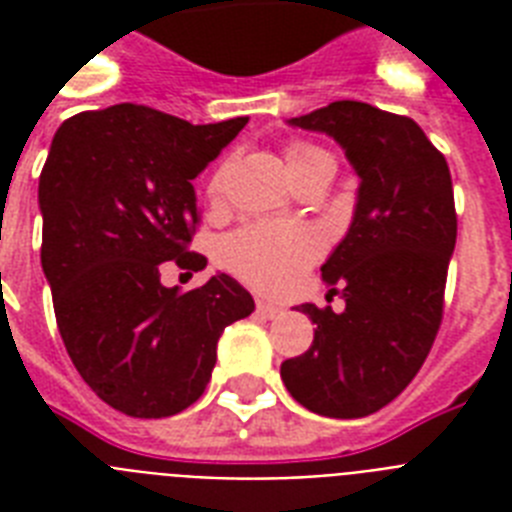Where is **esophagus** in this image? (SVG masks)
Returning a JSON list of instances; mask_svg holds the SVG:
<instances>
[{
    "instance_id": "obj_1",
    "label": "esophagus",
    "mask_w": 512,
    "mask_h": 512,
    "mask_svg": "<svg viewBox=\"0 0 512 512\" xmlns=\"http://www.w3.org/2000/svg\"><path fill=\"white\" fill-rule=\"evenodd\" d=\"M257 313H260V316H263V319H279L281 313V308L279 305H273V303H265V300H260V303H257Z\"/></svg>"
}]
</instances>
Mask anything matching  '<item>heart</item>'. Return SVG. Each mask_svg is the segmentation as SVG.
<instances>
[{
  "label": "heart",
  "instance_id": "1",
  "mask_svg": "<svg viewBox=\"0 0 512 512\" xmlns=\"http://www.w3.org/2000/svg\"><path fill=\"white\" fill-rule=\"evenodd\" d=\"M332 159L327 151L311 143H289L287 164L292 177L305 167ZM225 170H217L209 191L217 193ZM321 255V236L308 225L255 223L231 233L220 247L223 265L239 279L263 292H287L300 281L303 271Z\"/></svg>",
  "mask_w": 512,
  "mask_h": 512
}]
</instances>
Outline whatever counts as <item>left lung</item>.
<instances>
[{
    "instance_id": "8db88e82",
    "label": "left lung",
    "mask_w": 512,
    "mask_h": 512,
    "mask_svg": "<svg viewBox=\"0 0 512 512\" xmlns=\"http://www.w3.org/2000/svg\"><path fill=\"white\" fill-rule=\"evenodd\" d=\"M289 127L324 132L358 175L348 233L321 265L345 311L305 303L313 345L281 364L297 404L353 420L380 412L420 372L444 313L457 215L449 164L420 124L337 100Z\"/></svg>"
}]
</instances>
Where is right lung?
Here are the masks:
<instances>
[{"label":"right lung","mask_w":512,"mask_h":512,"mask_svg":"<svg viewBox=\"0 0 512 512\" xmlns=\"http://www.w3.org/2000/svg\"><path fill=\"white\" fill-rule=\"evenodd\" d=\"M247 116L191 124L119 103L60 124L39 177L42 271L82 380L130 417H172L204 393L217 340L255 300L228 273L199 289L162 284V263L201 271L193 177Z\"/></svg>","instance_id":"add662e5"}]
</instances>
